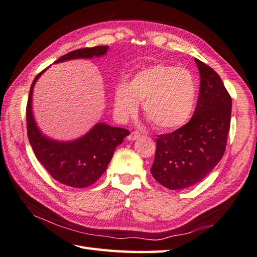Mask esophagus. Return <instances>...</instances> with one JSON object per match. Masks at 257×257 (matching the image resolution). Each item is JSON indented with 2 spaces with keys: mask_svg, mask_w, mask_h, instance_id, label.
<instances>
[{
  "mask_svg": "<svg viewBox=\"0 0 257 257\" xmlns=\"http://www.w3.org/2000/svg\"><path fill=\"white\" fill-rule=\"evenodd\" d=\"M140 133L139 132H133L132 134H130L129 136H128V140H130V141H134V140H136V139H138L139 137H140Z\"/></svg>",
  "mask_w": 257,
  "mask_h": 257,
  "instance_id": "esophagus-1",
  "label": "esophagus"
}]
</instances>
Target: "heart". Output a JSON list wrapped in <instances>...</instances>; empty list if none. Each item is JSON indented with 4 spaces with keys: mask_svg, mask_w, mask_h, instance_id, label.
<instances>
[{
    "mask_svg": "<svg viewBox=\"0 0 257 257\" xmlns=\"http://www.w3.org/2000/svg\"><path fill=\"white\" fill-rule=\"evenodd\" d=\"M195 99L192 74L162 63L139 70L129 84L120 81L113 94L119 116H132L137 111L138 102H143L144 114L159 130H172L187 122Z\"/></svg>",
    "mask_w": 257,
    "mask_h": 257,
    "instance_id": "b5f03b06",
    "label": "heart"
}]
</instances>
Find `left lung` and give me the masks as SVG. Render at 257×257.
<instances>
[{
    "label": "left lung",
    "mask_w": 257,
    "mask_h": 257,
    "mask_svg": "<svg viewBox=\"0 0 257 257\" xmlns=\"http://www.w3.org/2000/svg\"><path fill=\"white\" fill-rule=\"evenodd\" d=\"M200 72V91L192 118L176 132L157 136L151 173L170 190L202 181L220 162L226 148L232 99L214 69L194 59Z\"/></svg>",
    "instance_id": "left-lung-1"
}]
</instances>
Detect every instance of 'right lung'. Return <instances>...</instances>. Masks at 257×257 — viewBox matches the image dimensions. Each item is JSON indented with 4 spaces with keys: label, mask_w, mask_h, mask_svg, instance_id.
<instances>
[{
    "label": "right lung",
    "mask_w": 257,
    "mask_h": 257,
    "mask_svg": "<svg viewBox=\"0 0 257 257\" xmlns=\"http://www.w3.org/2000/svg\"><path fill=\"white\" fill-rule=\"evenodd\" d=\"M108 46L79 48L62 56L55 63L74 58H91L105 55ZM46 69V68H45ZM44 69V70H45ZM33 80L26 106L27 137L32 149L47 172L65 185L73 188H86L99 179L110 162L114 149L122 143L127 129L97 123L84 137L69 143H61L43 136L38 130L32 112V95L36 80Z\"/></svg>",
    "instance_id": "1"
}]
</instances>
